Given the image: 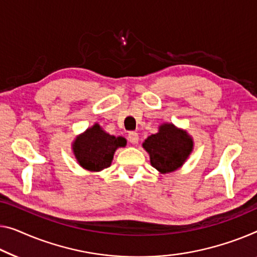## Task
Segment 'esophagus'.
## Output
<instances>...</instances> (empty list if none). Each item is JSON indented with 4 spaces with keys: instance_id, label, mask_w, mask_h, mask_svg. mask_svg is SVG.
<instances>
[{
    "instance_id": "1",
    "label": "esophagus",
    "mask_w": 257,
    "mask_h": 257,
    "mask_svg": "<svg viewBox=\"0 0 257 257\" xmlns=\"http://www.w3.org/2000/svg\"><path fill=\"white\" fill-rule=\"evenodd\" d=\"M139 134H137L136 132H130L128 134V141L130 142L132 144H137L139 143Z\"/></svg>"
}]
</instances>
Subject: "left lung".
<instances>
[{"label":"left lung","mask_w":257,"mask_h":257,"mask_svg":"<svg viewBox=\"0 0 257 257\" xmlns=\"http://www.w3.org/2000/svg\"><path fill=\"white\" fill-rule=\"evenodd\" d=\"M143 148L150 155L151 165L162 173L178 170L193 150V140L188 134L173 124L164 123L159 132L149 136Z\"/></svg>","instance_id":"8db88e82"}]
</instances>
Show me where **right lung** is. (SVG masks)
Wrapping results in <instances>:
<instances>
[{"label": "right lung", "mask_w": 257, "mask_h": 257, "mask_svg": "<svg viewBox=\"0 0 257 257\" xmlns=\"http://www.w3.org/2000/svg\"><path fill=\"white\" fill-rule=\"evenodd\" d=\"M127 141L105 133L99 124H94L79 135L74 143V153L79 165L92 172L110 166L114 152L124 147Z\"/></svg>", "instance_id": "right-lung-1"}]
</instances>
